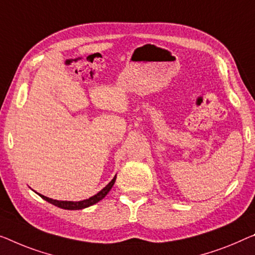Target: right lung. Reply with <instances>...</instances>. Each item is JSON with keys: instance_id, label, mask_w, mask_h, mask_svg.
Masks as SVG:
<instances>
[{"instance_id": "obj_1", "label": "right lung", "mask_w": 255, "mask_h": 255, "mask_svg": "<svg viewBox=\"0 0 255 255\" xmlns=\"http://www.w3.org/2000/svg\"><path fill=\"white\" fill-rule=\"evenodd\" d=\"M116 178L117 175L113 177V180L110 182V183L106 185L104 189H102L100 192L96 193V195L90 197V198L86 199V200H81V201H59V200H55V199H51V198H48V197L40 195L41 198H43L44 200H47L48 203H50L52 205H55L57 207H60V208H64V210H82V208H86V207H89L91 205L98 203V201L102 200L104 198V197L108 195L110 190L113 187V184H115L116 182Z\"/></svg>"}]
</instances>
